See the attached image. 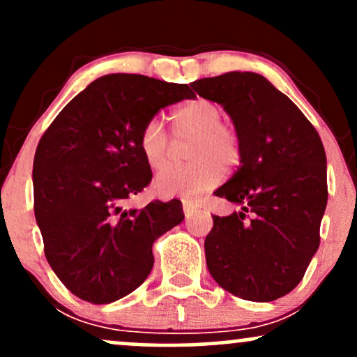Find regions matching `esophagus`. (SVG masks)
<instances>
[{"label":"esophagus","mask_w":357,"mask_h":357,"mask_svg":"<svg viewBox=\"0 0 357 357\" xmlns=\"http://www.w3.org/2000/svg\"><path fill=\"white\" fill-rule=\"evenodd\" d=\"M198 208H199V204L196 202H190V199H184L183 202V210H184V216H186V218H190V216L196 210H198Z\"/></svg>","instance_id":"34e87169"}]
</instances>
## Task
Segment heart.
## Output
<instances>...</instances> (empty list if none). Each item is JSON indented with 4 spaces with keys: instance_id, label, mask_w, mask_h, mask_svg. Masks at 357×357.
Here are the masks:
<instances>
[{
    "instance_id": "heart-1",
    "label": "heart",
    "mask_w": 357,
    "mask_h": 357,
    "mask_svg": "<svg viewBox=\"0 0 357 357\" xmlns=\"http://www.w3.org/2000/svg\"><path fill=\"white\" fill-rule=\"evenodd\" d=\"M176 141L191 139L190 165L171 167L158 176L155 191L166 198H196L223 181L225 166L240 165L241 137L236 127L221 121V107L210 99H192L171 114ZM139 151L146 165L159 173L171 165L173 139L158 119H151L139 134Z\"/></svg>"
}]
</instances>
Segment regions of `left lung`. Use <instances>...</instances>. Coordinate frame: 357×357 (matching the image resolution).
Returning a JSON list of instances; mask_svg holds the SVG:
<instances>
[{
  "instance_id": "1",
  "label": "left lung",
  "mask_w": 357,
  "mask_h": 357,
  "mask_svg": "<svg viewBox=\"0 0 357 357\" xmlns=\"http://www.w3.org/2000/svg\"><path fill=\"white\" fill-rule=\"evenodd\" d=\"M230 114L241 137V165L215 191L241 211L213 215L206 265L221 289L272 302L298 285L321 243L327 204L326 151L315 127L285 93L253 72L191 84Z\"/></svg>"
}]
</instances>
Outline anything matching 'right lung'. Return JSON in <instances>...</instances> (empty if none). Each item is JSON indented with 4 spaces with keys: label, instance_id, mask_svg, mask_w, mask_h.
I'll use <instances>...</instances> for the list:
<instances>
[{
    "label": "right lung",
    "instance_id": "add662e5",
    "mask_svg": "<svg viewBox=\"0 0 357 357\" xmlns=\"http://www.w3.org/2000/svg\"><path fill=\"white\" fill-rule=\"evenodd\" d=\"M195 93L136 73H110L65 105L33 161L35 218L48 264L82 301L110 304L153 270V243L184 220L179 199L126 210L153 179L139 151L142 126Z\"/></svg>",
    "mask_w": 357,
    "mask_h": 357
}]
</instances>
